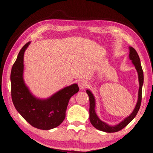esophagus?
<instances>
[{"label": "esophagus", "instance_id": "esophagus-1", "mask_svg": "<svg viewBox=\"0 0 153 153\" xmlns=\"http://www.w3.org/2000/svg\"><path fill=\"white\" fill-rule=\"evenodd\" d=\"M78 86L80 89H84L87 86V83L84 79H80L78 82Z\"/></svg>", "mask_w": 153, "mask_h": 153}]
</instances>
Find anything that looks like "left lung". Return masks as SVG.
<instances>
[{
    "instance_id": "8db88e82",
    "label": "left lung",
    "mask_w": 153,
    "mask_h": 153,
    "mask_svg": "<svg viewBox=\"0 0 153 153\" xmlns=\"http://www.w3.org/2000/svg\"><path fill=\"white\" fill-rule=\"evenodd\" d=\"M129 59L132 61L134 65L135 66V68L138 72V81H139V90H138V99L137 101L136 105L133 112L129 115L128 117L124 119V120L121 121L120 123L117 125H115L114 126H111L108 125L105 122H103L100 120L96 114L95 111V98L94 95L89 90H86V92L89 97L90 100V121L91 122L92 125L97 128L98 130L105 131V132L111 133V132H116L122 129L123 128L128 125V123L131 122V121L134 120V118L136 117V115L138 113V111L140 109L142 101V85L144 83V74L143 71H142V68L140 63V60L139 56L137 53L136 51L134 48L129 46Z\"/></svg>"
}]
</instances>
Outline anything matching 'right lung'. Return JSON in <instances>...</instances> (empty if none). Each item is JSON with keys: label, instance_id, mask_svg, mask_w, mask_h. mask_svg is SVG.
I'll return each instance as SVG.
<instances>
[{"label": "right lung", "instance_id": "obj_1", "mask_svg": "<svg viewBox=\"0 0 153 153\" xmlns=\"http://www.w3.org/2000/svg\"><path fill=\"white\" fill-rule=\"evenodd\" d=\"M30 42L23 46L12 67L11 98L15 108L31 126L40 129H53L65 118L69 100L79 91L77 84L67 86L46 99L35 97L25 85L24 74V55Z\"/></svg>", "mask_w": 153, "mask_h": 153}]
</instances>
